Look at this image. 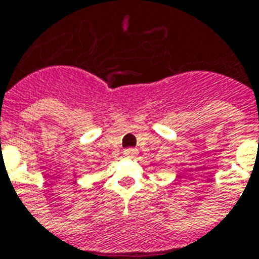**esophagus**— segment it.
<instances>
[{"label":"esophagus","mask_w":259,"mask_h":259,"mask_svg":"<svg viewBox=\"0 0 259 259\" xmlns=\"http://www.w3.org/2000/svg\"><path fill=\"white\" fill-rule=\"evenodd\" d=\"M137 154H138V150H137V149H126V150H123V155L127 156V158H133V156H136Z\"/></svg>","instance_id":"34e87169"}]
</instances>
